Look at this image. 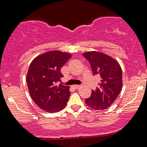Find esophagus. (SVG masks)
Wrapping results in <instances>:
<instances>
[{
	"instance_id": "34e87169",
	"label": "esophagus",
	"mask_w": 147,
	"mask_h": 147,
	"mask_svg": "<svg viewBox=\"0 0 147 147\" xmlns=\"http://www.w3.org/2000/svg\"><path fill=\"white\" fill-rule=\"evenodd\" d=\"M80 86L79 85H73V88H74V89H78V88H80Z\"/></svg>"
}]
</instances>
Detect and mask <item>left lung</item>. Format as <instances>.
I'll return each mask as SVG.
<instances>
[{
  "mask_svg": "<svg viewBox=\"0 0 147 147\" xmlns=\"http://www.w3.org/2000/svg\"><path fill=\"white\" fill-rule=\"evenodd\" d=\"M82 55L89 61L94 75L100 76V83L91 96L86 99L87 106L95 110L111 106L121 91L123 74L120 65L112 57L100 52L89 51Z\"/></svg>",
  "mask_w": 147,
  "mask_h": 147,
  "instance_id": "left-lung-1",
  "label": "left lung"
}]
</instances>
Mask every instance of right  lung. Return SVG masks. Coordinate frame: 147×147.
<instances>
[{"instance_id": "1", "label": "right lung", "mask_w": 147, "mask_h": 147, "mask_svg": "<svg viewBox=\"0 0 147 147\" xmlns=\"http://www.w3.org/2000/svg\"><path fill=\"white\" fill-rule=\"evenodd\" d=\"M71 58V54L52 51L38 56L30 65L26 78L30 94L47 112H58L67 105L70 87L56 84L63 76L61 67Z\"/></svg>"}]
</instances>
